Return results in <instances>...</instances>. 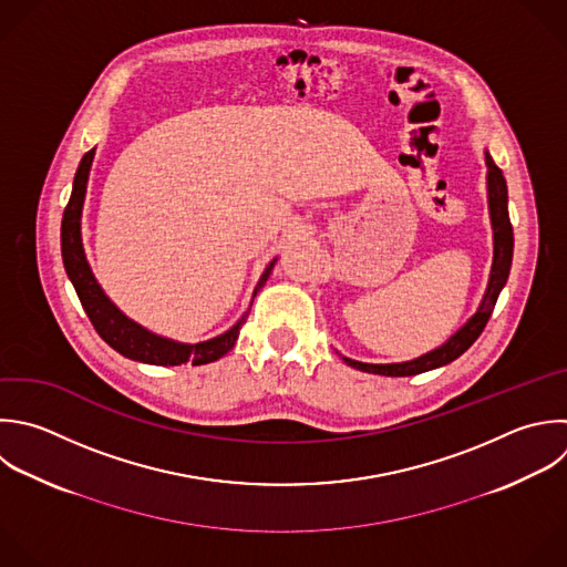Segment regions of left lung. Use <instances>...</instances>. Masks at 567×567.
Here are the masks:
<instances>
[{
    "mask_svg": "<svg viewBox=\"0 0 567 567\" xmlns=\"http://www.w3.org/2000/svg\"><path fill=\"white\" fill-rule=\"evenodd\" d=\"M485 166H487V208H489V221H492V239H494V257H492V270L487 279L485 295L481 299V306L476 312L461 326L443 346L412 359V361H401V363H363L343 357V361L361 372L370 374H383V377H412L421 374L434 368H441L454 359H458L483 332L494 303L498 299V292L503 290L509 266H512V250H514V235H512V224L507 215V186L501 168L492 162L489 153L485 151Z\"/></svg>",
    "mask_w": 567,
    "mask_h": 567,
    "instance_id": "left-lung-1",
    "label": "left lung"
}]
</instances>
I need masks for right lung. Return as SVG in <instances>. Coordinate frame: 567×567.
I'll return each mask as SVG.
<instances>
[{"label": "right lung", "mask_w": 567, "mask_h": 567, "mask_svg": "<svg viewBox=\"0 0 567 567\" xmlns=\"http://www.w3.org/2000/svg\"><path fill=\"white\" fill-rule=\"evenodd\" d=\"M93 157H95V148L82 157L80 168L75 173L73 193H71V199H69V206H66L64 219H62V259H64L66 275L73 281L75 292H78L91 323L95 326L97 334L120 354H124L133 361L151 363V365H182V363L204 365V363L221 359L237 343L239 330L246 323V317L250 310L230 330H226L224 334H219L215 339L199 341V343H179V341L159 337V334L146 330L144 326L135 323L133 319H128L106 297V292L97 284V279L86 261L84 244H82V208H84L86 184H89ZM275 261L277 259H272L268 264V268L264 270V275L252 292V299L268 281V277L275 268Z\"/></svg>", "instance_id": "add662e5"}]
</instances>
